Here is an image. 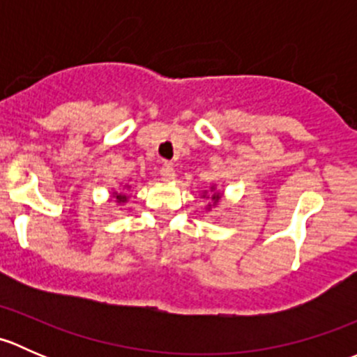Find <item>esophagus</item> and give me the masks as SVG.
<instances>
[{
	"mask_svg": "<svg viewBox=\"0 0 357 357\" xmlns=\"http://www.w3.org/2000/svg\"><path fill=\"white\" fill-rule=\"evenodd\" d=\"M160 176H162V179H164V181H172V179L176 178L174 167H172L171 164H167V162H165V164H162V167H160Z\"/></svg>",
	"mask_w": 357,
	"mask_h": 357,
	"instance_id": "obj_1",
	"label": "esophagus"
}]
</instances>
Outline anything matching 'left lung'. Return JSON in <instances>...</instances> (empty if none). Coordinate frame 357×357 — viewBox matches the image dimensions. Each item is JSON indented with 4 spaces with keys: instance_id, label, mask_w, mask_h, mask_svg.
<instances>
[{
    "instance_id": "1",
    "label": "left lung",
    "mask_w": 357,
    "mask_h": 357,
    "mask_svg": "<svg viewBox=\"0 0 357 357\" xmlns=\"http://www.w3.org/2000/svg\"><path fill=\"white\" fill-rule=\"evenodd\" d=\"M212 200H215V202H218V200H219V193H215V195L212 197Z\"/></svg>"
}]
</instances>
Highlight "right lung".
<instances>
[{"label": "right lung", "instance_id": "obj_1", "mask_svg": "<svg viewBox=\"0 0 357 357\" xmlns=\"http://www.w3.org/2000/svg\"><path fill=\"white\" fill-rule=\"evenodd\" d=\"M114 197H115V199H117V202H126V200H128V197L122 195V193H114Z\"/></svg>", "mask_w": 357, "mask_h": 357}]
</instances>
